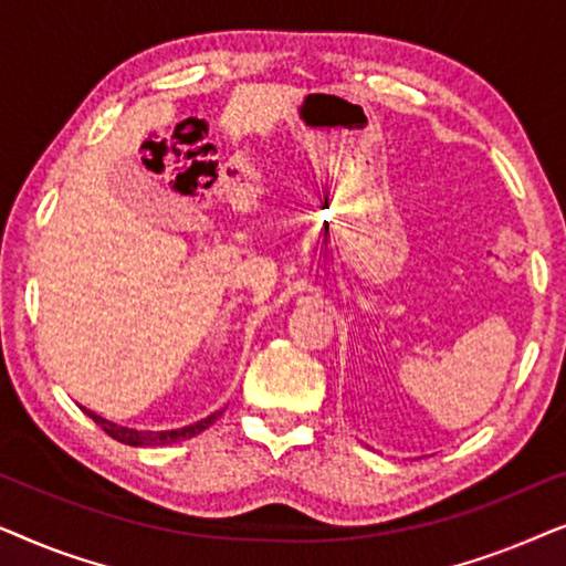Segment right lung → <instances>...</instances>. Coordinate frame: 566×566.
<instances>
[{"instance_id": "add662e5", "label": "right lung", "mask_w": 566, "mask_h": 566, "mask_svg": "<svg viewBox=\"0 0 566 566\" xmlns=\"http://www.w3.org/2000/svg\"><path fill=\"white\" fill-rule=\"evenodd\" d=\"M84 415H90L92 420H95L99 428H103L107 436L118 440V443H126V446H169V443H177V440H188L192 436H198V432H203L206 428H211V424L219 420L223 415L221 409L219 412L203 417V420L192 422V424H185V428H177V430H134V428H123V424H115L111 420H105V417H99L95 412H90L87 407H82Z\"/></svg>"}]
</instances>
